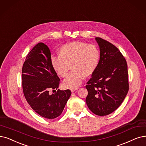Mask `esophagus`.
<instances>
[{
    "label": "esophagus",
    "mask_w": 146,
    "mask_h": 146,
    "mask_svg": "<svg viewBox=\"0 0 146 146\" xmlns=\"http://www.w3.org/2000/svg\"><path fill=\"white\" fill-rule=\"evenodd\" d=\"M78 88H71V90L72 92H74V91L77 90H78Z\"/></svg>",
    "instance_id": "esophagus-1"
}]
</instances>
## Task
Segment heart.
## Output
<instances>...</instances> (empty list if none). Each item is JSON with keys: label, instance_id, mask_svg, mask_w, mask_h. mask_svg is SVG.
<instances>
[{"label": "heart", "instance_id": "heart-1", "mask_svg": "<svg viewBox=\"0 0 146 146\" xmlns=\"http://www.w3.org/2000/svg\"><path fill=\"white\" fill-rule=\"evenodd\" d=\"M59 56L51 57V65L62 78L68 76L71 68L72 71L63 83L64 87L69 88L80 86L84 77L94 73L100 59V50L95 45L81 41L63 45L59 50Z\"/></svg>", "mask_w": 146, "mask_h": 146}]
</instances>
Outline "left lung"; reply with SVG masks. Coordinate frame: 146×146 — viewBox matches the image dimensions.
I'll return each instance as SVG.
<instances>
[{"label":"left lung","instance_id":"left-lung-1","mask_svg":"<svg viewBox=\"0 0 146 146\" xmlns=\"http://www.w3.org/2000/svg\"><path fill=\"white\" fill-rule=\"evenodd\" d=\"M100 46L97 69L86 86L87 106L96 115L112 113L123 101L129 90L127 65L119 50L102 38H95Z\"/></svg>","mask_w":146,"mask_h":146}]
</instances>
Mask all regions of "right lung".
I'll return each mask as SVG.
<instances>
[{
    "instance_id": "add662e5",
    "label": "right lung",
    "mask_w": 146,
    "mask_h": 146,
    "mask_svg": "<svg viewBox=\"0 0 146 146\" xmlns=\"http://www.w3.org/2000/svg\"><path fill=\"white\" fill-rule=\"evenodd\" d=\"M51 59L47 45L39 42L35 46L23 65L22 87L27 102L35 111L44 118L53 119L62 114L71 91L58 89L60 78ZM50 90L55 93L51 95Z\"/></svg>"
}]
</instances>
